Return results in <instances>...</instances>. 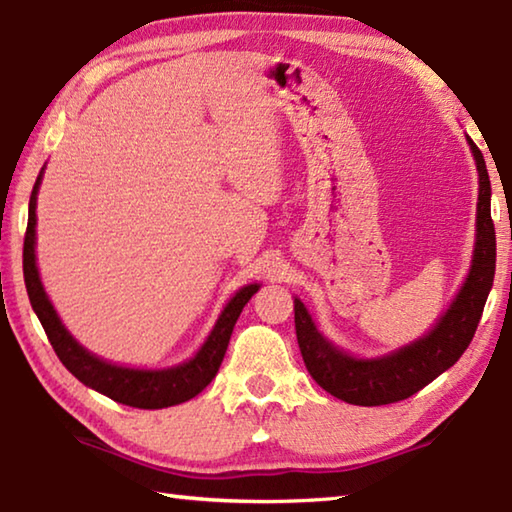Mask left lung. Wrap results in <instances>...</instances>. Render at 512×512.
Segmentation results:
<instances>
[{"mask_svg":"<svg viewBox=\"0 0 512 512\" xmlns=\"http://www.w3.org/2000/svg\"><path fill=\"white\" fill-rule=\"evenodd\" d=\"M467 144L474 153L479 171V203H476V244L472 266L452 305L431 332L411 345L386 357L357 359L329 343L318 332L307 307L296 298V336L300 354L309 375L329 395L357 406H381L406 400L431 384L438 375L461 359L479 325L485 300L495 280L497 237L490 216V178L483 153L470 137Z\"/></svg>","mask_w":512,"mask_h":512,"instance_id":"obj_1","label":"left lung"}]
</instances>
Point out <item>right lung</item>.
Masks as SVG:
<instances>
[{
  "mask_svg": "<svg viewBox=\"0 0 512 512\" xmlns=\"http://www.w3.org/2000/svg\"><path fill=\"white\" fill-rule=\"evenodd\" d=\"M40 183L42 171L36 185H33L29 201V223L27 235H24L22 268L31 307L40 318L42 327H45L47 339L51 343V348L58 354V359L63 361V366L72 372L76 379L83 381L85 386L94 388V391H99L101 395H106L119 404L135 406V409H167V406H176L192 400V397H196L207 384H210L216 377V372H219L241 309H244L246 302L255 296L259 284L241 287L235 296L230 298L228 305L223 307L219 320H216L210 336H207V341L203 343V348L198 350L192 359L180 363L176 368H124L94 357V354L85 350L83 345L76 343L74 336L67 332L63 323H60L54 305H51L45 289H42L40 273L36 266V203Z\"/></svg>",
  "mask_w": 512,
  "mask_h": 512,
  "instance_id": "add662e5",
  "label": "right lung"
}]
</instances>
